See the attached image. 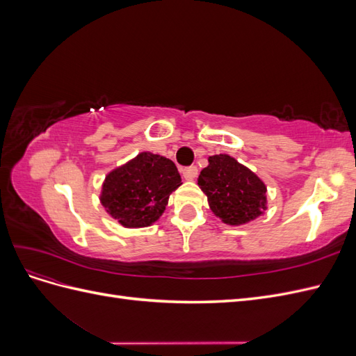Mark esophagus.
Instances as JSON below:
<instances>
[{
  "label": "esophagus",
  "instance_id": "obj_1",
  "mask_svg": "<svg viewBox=\"0 0 356 356\" xmlns=\"http://www.w3.org/2000/svg\"><path fill=\"white\" fill-rule=\"evenodd\" d=\"M182 175H184V178L187 181H193L197 177V168L196 166H187V168L182 169Z\"/></svg>",
  "mask_w": 356,
  "mask_h": 356
}]
</instances>
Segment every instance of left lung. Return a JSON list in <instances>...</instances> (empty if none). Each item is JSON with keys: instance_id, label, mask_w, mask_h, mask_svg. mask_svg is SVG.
<instances>
[{"instance_id": "1", "label": "left lung", "mask_w": 356, "mask_h": 356, "mask_svg": "<svg viewBox=\"0 0 356 356\" xmlns=\"http://www.w3.org/2000/svg\"><path fill=\"white\" fill-rule=\"evenodd\" d=\"M202 169L197 184L211 211L229 225H242L267 209L266 184L252 170L227 154H215Z\"/></svg>"}]
</instances>
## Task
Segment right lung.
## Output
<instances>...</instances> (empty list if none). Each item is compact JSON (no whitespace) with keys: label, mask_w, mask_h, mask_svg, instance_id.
<instances>
[{"label":"right lung","mask_w":356,"mask_h":356,"mask_svg":"<svg viewBox=\"0 0 356 356\" xmlns=\"http://www.w3.org/2000/svg\"><path fill=\"white\" fill-rule=\"evenodd\" d=\"M181 184L174 161L144 152L106 175L101 203L124 227H148L165 212L170 193Z\"/></svg>","instance_id":"right-lung-1"}]
</instances>
